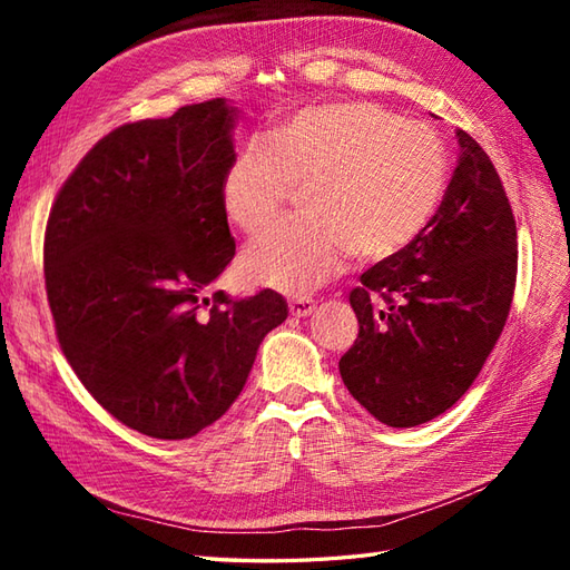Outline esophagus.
<instances>
[{"instance_id": "1", "label": "esophagus", "mask_w": 570, "mask_h": 570, "mask_svg": "<svg viewBox=\"0 0 570 570\" xmlns=\"http://www.w3.org/2000/svg\"><path fill=\"white\" fill-rule=\"evenodd\" d=\"M288 311H292V316H296V318H306V316H311L313 311H316V301H313V298H292V301H288Z\"/></svg>"}]
</instances>
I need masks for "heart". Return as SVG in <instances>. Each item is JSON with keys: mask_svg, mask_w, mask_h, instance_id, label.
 Listing matches in <instances>:
<instances>
[{"mask_svg": "<svg viewBox=\"0 0 570 570\" xmlns=\"http://www.w3.org/2000/svg\"><path fill=\"white\" fill-rule=\"evenodd\" d=\"M448 154L426 125L374 102L306 107L249 141L227 166L223 208L242 233L269 229L304 188L308 217L254 242L245 272L282 292H308L347 254L384 259L411 245L443 200Z\"/></svg>", "mask_w": 570, "mask_h": 570, "instance_id": "heart-1", "label": "heart"}]
</instances>
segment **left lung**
<instances>
[{
	"instance_id": "8db88e82",
	"label": "left lung",
	"mask_w": 570,
	"mask_h": 570,
	"mask_svg": "<svg viewBox=\"0 0 570 570\" xmlns=\"http://www.w3.org/2000/svg\"><path fill=\"white\" fill-rule=\"evenodd\" d=\"M441 208L350 292L360 333L341 377L370 414L411 429L451 409L498 345L517 282V223L500 174L468 131Z\"/></svg>"
}]
</instances>
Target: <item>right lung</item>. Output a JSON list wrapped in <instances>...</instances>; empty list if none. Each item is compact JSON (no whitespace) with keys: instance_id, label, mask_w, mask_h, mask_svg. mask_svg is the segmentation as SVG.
<instances>
[{"instance_id":"obj_1","label":"right lung","mask_w":570,"mask_h":570,"mask_svg":"<svg viewBox=\"0 0 570 570\" xmlns=\"http://www.w3.org/2000/svg\"><path fill=\"white\" fill-rule=\"evenodd\" d=\"M223 98L112 129L60 186L43 235L58 345L107 414L184 441L233 406L264 335L288 316L272 288H205L235 257L220 186L235 159Z\"/></svg>"}]
</instances>
